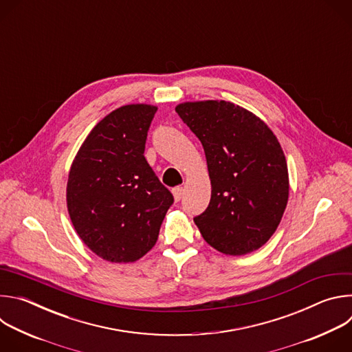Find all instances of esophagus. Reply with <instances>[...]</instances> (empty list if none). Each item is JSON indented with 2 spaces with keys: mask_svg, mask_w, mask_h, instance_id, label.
I'll use <instances>...</instances> for the list:
<instances>
[{
  "mask_svg": "<svg viewBox=\"0 0 352 352\" xmlns=\"http://www.w3.org/2000/svg\"><path fill=\"white\" fill-rule=\"evenodd\" d=\"M173 195H174L175 202H179V200H181L182 196H184V188H182V186L174 188V189H173Z\"/></svg>",
  "mask_w": 352,
  "mask_h": 352,
  "instance_id": "1",
  "label": "esophagus"
}]
</instances>
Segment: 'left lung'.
<instances>
[{
	"label": "left lung",
	"mask_w": 352,
	"mask_h": 352,
	"mask_svg": "<svg viewBox=\"0 0 352 352\" xmlns=\"http://www.w3.org/2000/svg\"><path fill=\"white\" fill-rule=\"evenodd\" d=\"M205 150L212 182L208 209L193 217L205 241L226 255L259 249L277 230L288 200V170L272 129L232 103L175 107Z\"/></svg>",
	"instance_id": "1"
}]
</instances>
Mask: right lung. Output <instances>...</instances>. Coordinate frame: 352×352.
Returning a JSON list of instances; mask_svg holds the SVG:
<instances>
[{
    "instance_id": "1",
    "label": "right lung",
    "mask_w": 352,
    "mask_h": 352,
    "mask_svg": "<svg viewBox=\"0 0 352 352\" xmlns=\"http://www.w3.org/2000/svg\"><path fill=\"white\" fill-rule=\"evenodd\" d=\"M157 107L129 104L100 121L72 163L67 205L80 239L109 262L140 259L157 241L173 193L144 159Z\"/></svg>"
}]
</instances>
